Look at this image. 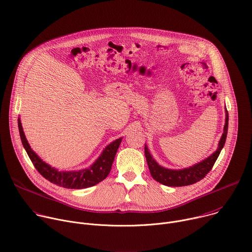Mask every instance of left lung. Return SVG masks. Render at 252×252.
<instances>
[{
	"label": "left lung",
	"mask_w": 252,
	"mask_h": 252,
	"mask_svg": "<svg viewBox=\"0 0 252 252\" xmlns=\"http://www.w3.org/2000/svg\"><path fill=\"white\" fill-rule=\"evenodd\" d=\"M228 128V113L225 111V125L222 136L220 140L217 152L202 161L184 169H168L160 166L151 156L147 146L145 147V155L147 158L148 165L154 179L161 185L167 187H186L193 185L202 179L212 168L214 162L217 161L222 148L224 147Z\"/></svg>",
	"instance_id": "8db88e82"
}]
</instances>
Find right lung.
I'll return each mask as SVG.
<instances>
[{
	"instance_id": "1",
	"label": "right lung",
	"mask_w": 252,
	"mask_h": 252,
	"mask_svg": "<svg viewBox=\"0 0 252 252\" xmlns=\"http://www.w3.org/2000/svg\"><path fill=\"white\" fill-rule=\"evenodd\" d=\"M18 126L23 146L35 169L52 184L70 189H87L94 187L103 181L111 171L116 154L122 141L121 137L107 146L99 158L89 168H85L79 171H59L58 169L43 161L38 157V155L33 153V151L31 149L25 136L20 119L18 120Z\"/></svg>"
}]
</instances>
